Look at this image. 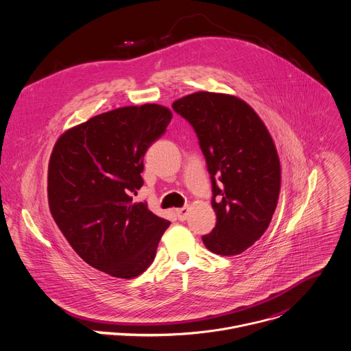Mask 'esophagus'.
Here are the masks:
<instances>
[{
    "label": "esophagus",
    "mask_w": 351,
    "mask_h": 351,
    "mask_svg": "<svg viewBox=\"0 0 351 351\" xmlns=\"http://www.w3.org/2000/svg\"><path fill=\"white\" fill-rule=\"evenodd\" d=\"M176 216H178V219H179L180 221H184V220L187 219V216H189V208L184 206V208L178 209V210H176Z\"/></svg>",
    "instance_id": "1"
}]
</instances>
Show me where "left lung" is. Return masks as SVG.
Masks as SVG:
<instances>
[{"instance_id": "left-lung-1", "label": "left lung", "mask_w": 351, "mask_h": 351, "mask_svg": "<svg viewBox=\"0 0 351 351\" xmlns=\"http://www.w3.org/2000/svg\"><path fill=\"white\" fill-rule=\"evenodd\" d=\"M194 128L212 180L216 227L202 241L237 256L267 231L280 193V161L258 114L245 101L198 91L172 104Z\"/></svg>"}]
</instances>
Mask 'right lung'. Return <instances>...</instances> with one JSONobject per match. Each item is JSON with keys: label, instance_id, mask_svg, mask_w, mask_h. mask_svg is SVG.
Listing matches in <instances>:
<instances>
[{"label": "right lung", "instance_id": "add662e5", "mask_svg": "<svg viewBox=\"0 0 351 351\" xmlns=\"http://www.w3.org/2000/svg\"><path fill=\"white\" fill-rule=\"evenodd\" d=\"M171 119L157 104L119 108L68 130L51 152L50 213L77 256L113 278L145 272L171 224L146 202H132L143 184L146 150Z\"/></svg>", "mask_w": 351, "mask_h": 351}]
</instances>
